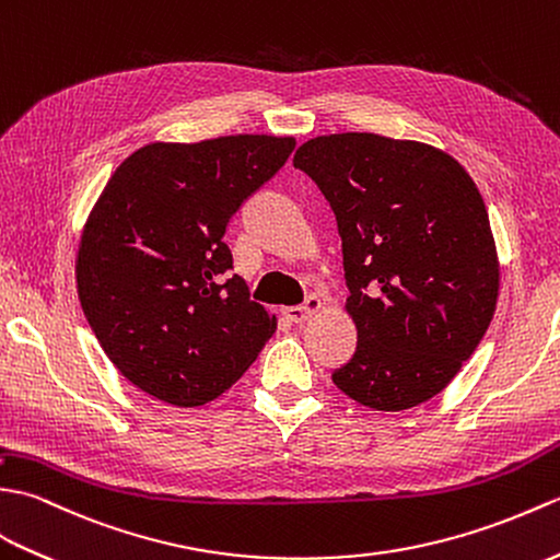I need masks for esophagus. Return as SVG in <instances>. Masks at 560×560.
<instances>
[{
    "mask_svg": "<svg viewBox=\"0 0 560 560\" xmlns=\"http://www.w3.org/2000/svg\"><path fill=\"white\" fill-rule=\"evenodd\" d=\"M320 308H323V300L318 294H312L302 306H290V308H284L282 314L290 323H306L308 318L316 316Z\"/></svg>",
    "mask_w": 560,
    "mask_h": 560,
    "instance_id": "34e87169",
    "label": "esophagus"
}]
</instances>
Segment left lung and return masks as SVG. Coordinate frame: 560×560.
<instances>
[{
    "label": "left lung",
    "instance_id": "obj_1",
    "mask_svg": "<svg viewBox=\"0 0 560 560\" xmlns=\"http://www.w3.org/2000/svg\"><path fill=\"white\" fill-rule=\"evenodd\" d=\"M292 163L328 198L342 237L357 352L332 383L381 412L431 400L475 354L499 302L477 184L441 148L369 131L316 136Z\"/></svg>",
    "mask_w": 560,
    "mask_h": 560
}]
</instances>
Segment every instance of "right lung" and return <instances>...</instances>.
I'll use <instances>...</instances> for the list:
<instances>
[{
	"mask_svg": "<svg viewBox=\"0 0 560 560\" xmlns=\"http://www.w3.org/2000/svg\"><path fill=\"white\" fill-rule=\"evenodd\" d=\"M292 136L148 143L85 220L77 288L97 342L136 388L175 407L230 390L278 318L230 276V218L288 163Z\"/></svg>",
	"mask_w": 560,
	"mask_h": 560,
	"instance_id": "add662e5",
	"label": "right lung"
}]
</instances>
